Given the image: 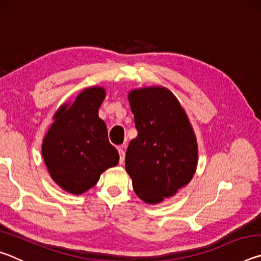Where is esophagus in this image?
Listing matches in <instances>:
<instances>
[{
  "label": "esophagus",
  "instance_id": "obj_1",
  "mask_svg": "<svg viewBox=\"0 0 261 261\" xmlns=\"http://www.w3.org/2000/svg\"><path fill=\"white\" fill-rule=\"evenodd\" d=\"M118 149V154H120V163L124 162V158H125V151H124V147L120 146L117 148Z\"/></svg>",
  "mask_w": 261,
  "mask_h": 261
}]
</instances>
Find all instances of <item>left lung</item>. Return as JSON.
Returning <instances> with one entry per match:
<instances>
[{"instance_id":"obj_1","label":"left lung","mask_w":261,"mask_h":261,"mask_svg":"<svg viewBox=\"0 0 261 261\" xmlns=\"http://www.w3.org/2000/svg\"><path fill=\"white\" fill-rule=\"evenodd\" d=\"M127 99L138 136L126 149V173L137 196L147 204H158L192 179L198 163L196 135L168 88H138Z\"/></svg>"}]
</instances>
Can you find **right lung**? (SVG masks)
<instances>
[{"label": "right lung", "mask_w": 261, "mask_h": 261, "mask_svg": "<svg viewBox=\"0 0 261 261\" xmlns=\"http://www.w3.org/2000/svg\"><path fill=\"white\" fill-rule=\"evenodd\" d=\"M105 88H85L73 102L61 106L42 141V156L53 180L64 191L82 194L120 160L108 140L99 108Z\"/></svg>", "instance_id": "add662e5"}]
</instances>
